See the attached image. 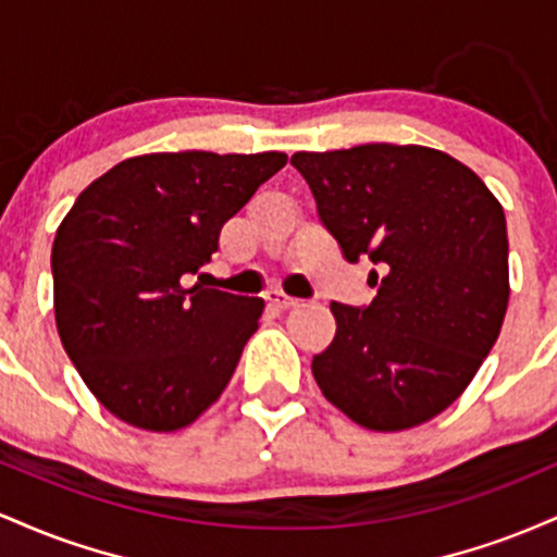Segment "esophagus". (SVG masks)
Returning a JSON list of instances; mask_svg holds the SVG:
<instances>
[{
	"label": "esophagus",
	"mask_w": 557,
	"mask_h": 557,
	"mask_svg": "<svg viewBox=\"0 0 557 557\" xmlns=\"http://www.w3.org/2000/svg\"><path fill=\"white\" fill-rule=\"evenodd\" d=\"M264 300H267V306H272V309H277V311H285V309H293V306H298V298L285 296V293H280V290H270L264 296Z\"/></svg>",
	"instance_id": "esophagus-1"
}]
</instances>
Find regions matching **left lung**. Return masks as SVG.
I'll list each match as a JSON object with an SVG mask.
<instances>
[{
    "mask_svg": "<svg viewBox=\"0 0 557 557\" xmlns=\"http://www.w3.org/2000/svg\"><path fill=\"white\" fill-rule=\"evenodd\" d=\"M290 164L343 257L376 267L372 304H330L337 332L311 361L319 389L367 430L424 424L469 387L500 335L510 296L500 201L426 146L298 151Z\"/></svg>",
    "mask_w": 557,
    "mask_h": 557,
    "instance_id": "obj_1",
    "label": "left lung"
}]
</instances>
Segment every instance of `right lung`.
I'll use <instances>...</instances> for the list:
<instances>
[{"label":"right lung","mask_w":557,"mask_h":557,"mask_svg":"<svg viewBox=\"0 0 557 557\" xmlns=\"http://www.w3.org/2000/svg\"><path fill=\"white\" fill-rule=\"evenodd\" d=\"M285 162L280 151L144 154L75 198L52 246L57 332L117 419L181 430L227 387L264 300L188 287V277Z\"/></svg>","instance_id":"obj_1"}]
</instances>
